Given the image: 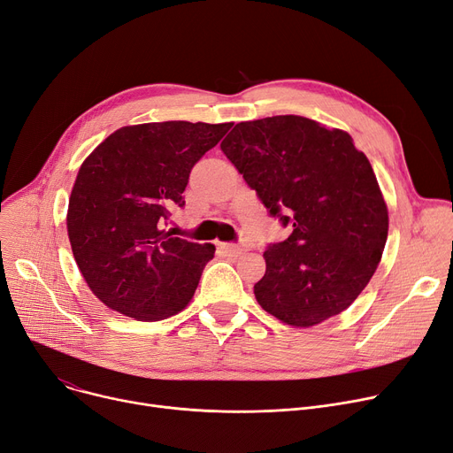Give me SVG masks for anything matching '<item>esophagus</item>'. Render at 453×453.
Wrapping results in <instances>:
<instances>
[{
    "mask_svg": "<svg viewBox=\"0 0 453 453\" xmlns=\"http://www.w3.org/2000/svg\"><path fill=\"white\" fill-rule=\"evenodd\" d=\"M219 248L227 257H239V255H242L246 251L242 246H236V244H219Z\"/></svg>",
    "mask_w": 453,
    "mask_h": 453,
    "instance_id": "34e87169",
    "label": "esophagus"
}]
</instances>
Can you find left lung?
<instances>
[{"label": "left lung", "instance_id": "1", "mask_svg": "<svg viewBox=\"0 0 453 453\" xmlns=\"http://www.w3.org/2000/svg\"><path fill=\"white\" fill-rule=\"evenodd\" d=\"M220 147L272 217L292 227L265 251L258 304L294 326L343 312L388 241V205L365 154L347 132L299 115L239 123Z\"/></svg>", "mask_w": 453, "mask_h": 453}]
</instances>
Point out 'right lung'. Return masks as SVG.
Returning <instances> with one entry per match:
<instances>
[{
    "instance_id": "1",
    "label": "right lung",
    "mask_w": 453,
    "mask_h": 453,
    "mask_svg": "<svg viewBox=\"0 0 453 453\" xmlns=\"http://www.w3.org/2000/svg\"><path fill=\"white\" fill-rule=\"evenodd\" d=\"M231 123L166 121L125 127L82 163L71 190L67 234L89 290L139 321L166 319L193 299L212 244L166 231L193 166Z\"/></svg>"
}]
</instances>
